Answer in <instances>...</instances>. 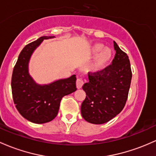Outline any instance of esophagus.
I'll return each instance as SVG.
<instances>
[{"label":"esophagus","instance_id":"esophagus-1","mask_svg":"<svg viewBox=\"0 0 156 156\" xmlns=\"http://www.w3.org/2000/svg\"><path fill=\"white\" fill-rule=\"evenodd\" d=\"M83 84V81L82 78H78L76 81V87L78 89H81Z\"/></svg>","mask_w":156,"mask_h":156}]
</instances>
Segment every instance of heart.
Segmentation results:
<instances>
[{"instance_id": "heart-1", "label": "heart", "mask_w": 156, "mask_h": 156, "mask_svg": "<svg viewBox=\"0 0 156 156\" xmlns=\"http://www.w3.org/2000/svg\"><path fill=\"white\" fill-rule=\"evenodd\" d=\"M91 54L95 58L90 69L94 73L103 71L110 64L113 58V51L110 48L105 47L104 44L98 43L91 48Z\"/></svg>"}]
</instances>
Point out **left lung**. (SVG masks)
Returning a JSON list of instances; mask_svg holds the SVG:
<instances>
[{
  "mask_svg": "<svg viewBox=\"0 0 156 156\" xmlns=\"http://www.w3.org/2000/svg\"><path fill=\"white\" fill-rule=\"evenodd\" d=\"M114 43L115 55L112 64L103 71L88 73L89 82L82 88L86 98L82 102V117L94 124L107 123L125 106L132 79L129 58Z\"/></svg>",
  "mask_w": 156,
  "mask_h": 156,
  "instance_id": "1",
  "label": "left lung"
}]
</instances>
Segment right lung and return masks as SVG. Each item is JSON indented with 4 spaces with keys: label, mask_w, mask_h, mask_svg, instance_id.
<instances>
[{
    "label": "right lung",
    "mask_w": 156,
    "mask_h": 156,
    "mask_svg": "<svg viewBox=\"0 0 156 156\" xmlns=\"http://www.w3.org/2000/svg\"><path fill=\"white\" fill-rule=\"evenodd\" d=\"M53 37L55 36H42L27 44L18 56L12 76V92L15 107L24 119L35 124H44L54 119L62 98L77 90L75 75L41 85L29 73L32 53L44 39Z\"/></svg>",
    "instance_id": "1"
}]
</instances>
